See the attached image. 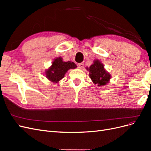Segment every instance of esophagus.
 <instances>
[{"mask_svg": "<svg viewBox=\"0 0 151 151\" xmlns=\"http://www.w3.org/2000/svg\"><path fill=\"white\" fill-rule=\"evenodd\" d=\"M77 67H78V68H81V69H83V68H84V63H78V64H77Z\"/></svg>", "mask_w": 151, "mask_h": 151, "instance_id": "1", "label": "esophagus"}]
</instances>
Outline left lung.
<instances>
[{"label": "left lung", "instance_id": "8db88e82", "mask_svg": "<svg viewBox=\"0 0 151 151\" xmlns=\"http://www.w3.org/2000/svg\"><path fill=\"white\" fill-rule=\"evenodd\" d=\"M87 69L89 70V77L95 84L103 86L109 83L110 75L104 70V65L98 60H96L93 64Z\"/></svg>", "mask_w": 151, "mask_h": 151}]
</instances>
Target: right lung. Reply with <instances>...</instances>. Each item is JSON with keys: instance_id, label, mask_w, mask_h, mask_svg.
Returning a JSON list of instances; mask_svg holds the SVG:
<instances>
[{"instance_id": "right-lung-1", "label": "right lung", "mask_w": 151, "mask_h": 151, "mask_svg": "<svg viewBox=\"0 0 151 151\" xmlns=\"http://www.w3.org/2000/svg\"><path fill=\"white\" fill-rule=\"evenodd\" d=\"M77 66L74 62H63L61 57L57 58L52 62V66L48 69L45 74L47 78L53 83H58L61 80L68 69L75 68Z\"/></svg>"}]
</instances>
